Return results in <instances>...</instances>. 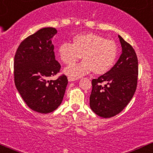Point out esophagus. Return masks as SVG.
<instances>
[{"instance_id": "1", "label": "esophagus", "mask_w": 153, "mask_h": 153, "mask_svg": "<svg viewBox=\"0 0 153 153\" xmlns=\"http://www.w3.org/2000/svg\"><path fill=\"white\" fill-rule=\"evenodd\" d=\"M68 80H69L70 82L71 81H75V80H78V78H75V77H71V76H68Z\"/></svg>"}]
</instances>
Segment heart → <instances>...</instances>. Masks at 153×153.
Wrapping results in <instances>:
<instances>
[{"instance_id": "obj_1", "label": "heart", "mask_w": 153, "mask_h": 153, "mask_svg": "<svg viewBox=\"0 0 153 153\" xmlns=\"http://www.w3.org/2000/svg\"><path fill=\"white\" fill-rule=\"evenodd\" d=\"M57 52L60 60L68 65L75 64L82 55V62L65 70L67 75L78 78L92 71L96 75L109 71L117 59L118 47L112 40L94 33H86L75 35L72 45L61 44Z\"/></svg>"}]
</instances>
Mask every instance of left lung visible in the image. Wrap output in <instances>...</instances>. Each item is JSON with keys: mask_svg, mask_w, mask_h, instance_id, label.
<instances>
[{"mask_svg": "<svg viewBox=\"0 0 153 153\" xmlns=\"http://www.w3.org/2000/svg\"><path fill=\"white\" fill-rule=\"evenodd\" d=\"M122 53L106 73L92 80L90 106L96 114L110 118L120 113L132 99L137 85L138 59L133 47L119 35Z\"/></svg>", "mask_w": 153, "mask_h": 153, "instance_id": "8db88e82", "label": "left lung"}]
</instances>
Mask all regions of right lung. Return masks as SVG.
<instances>
[{
	"label": "right lung",
	"instance_id": "right-lung-1",
	"mask_svg": "<svg viewBox=\"0 0 153 153\" xmlns=\"http://www.w3.org/2000/svg\"><path fill=\"white\" fill-rule=\"evenodd\" d=\"M57 34L52 27L42 28L23 40L14 57V82L21 96L31 109L48 114L62 103L68 78L62 75L48 80L60 71L55 59L52 39Z\"/></svg>",
	"mask_w": 153,
	"mask_h": 153
}]
</instances>
